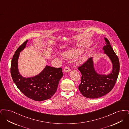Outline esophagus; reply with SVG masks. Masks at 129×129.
Masks as SVG:
<instances>
[{"instance_id": "obj_1", "label": "esophagus", "mask_w": 129, "mask_h": 129, "mask_svg": "<svg viewBox=\"0 0 129 129\" xmlns=\"http://www.w3.org/2000/svg\"><path fill=\"white\" fill-rule=\"evenodd\" d=\"M70 71H71V69L70 68L68 67H66L65 68L64 70V73H69Z\"/></svg>"}]
</instances>
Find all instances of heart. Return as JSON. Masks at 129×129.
<instances>
[{"mask_svg": "<svg viewBox=\"0 0 129 129\" xmlns=\"http://www.w3.org/2000/svg\"><path fill=\"white\" fill-rule=\"evenodd\" d=\"M83 51V50L82 49H76L74 50H70L66 52H65L63 54V55L67 58H75L81 54ZM86 56L85 55H82L80 56V57L77 59V64H81L83 63L86 60Z\"/></svg>", "mask_w": 129, "mask_h": 129, "instance_id": "obj_1", "label": "heart"}]
</instances>
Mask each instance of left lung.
Listing matches in <instances>:
<instances>
[{
    "label": "left lung",
    "instance_id": "left-lung-1",
    "mask_svg": "<svg viewBox=\"0 0 129 129\" xmlns=\"http://www.w3.org/2000/svg\"><path fill=\"white\" fill-rule=\"evenodd\" d=\"M104 39L106 45L103 50L112 63V69L110 73L106 74L98 73L95 69L92 57L78 68L82 74L79 89L81 94L87 98H98L110 92L118 76L120 67L118 58L108 40L106 38Z\"/></svg>",
    "mask_w": 129,
    "mask_h": 129
}]
</instances>
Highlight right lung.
<instances>
[{
	"label": "right lung",
	"instance_id": "obj_1",
	"mask_svg": "<svg viewBox=\"0 0 129 129\" xmlns=\"http://www.w3.org/2000/svg\"><path fill=\"white\" fill-rule=\"evenodd\" d=\"M28 41L23 43L13 56L11 67L12 80L27 97L36 101H43L51 98L55 93L63 75L62 70L61 68L52 67L46 65L36 75L23 77L19 71L18 59L20 53L25 48Z\"/></svg>",
	"mask_w": 129,
	"mask_h": 129
}]
</instances>
